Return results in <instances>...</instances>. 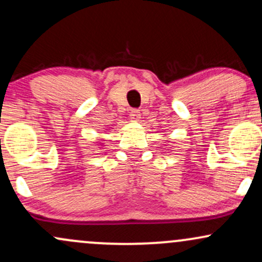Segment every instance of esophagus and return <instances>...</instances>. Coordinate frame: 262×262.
Masks as SVG:
<instances>
[{"mask_svg": "<svg viewBox=\"0 0 262 262\" xmlns=\"http://www.w3.org/2000/svg\"><path fill=\"white\" fill-rule=\"evenodd\" d=\"M129 119L132 122H139L140 119V112L138 110H132L130 114H129Z\"/></svg>", "mask_w": 262, "mask_h": 262, "instance_id": "1", "label": "esophagus"}]
</instances>
